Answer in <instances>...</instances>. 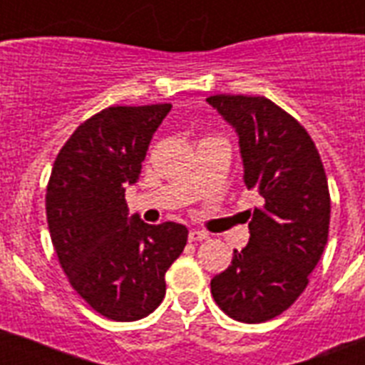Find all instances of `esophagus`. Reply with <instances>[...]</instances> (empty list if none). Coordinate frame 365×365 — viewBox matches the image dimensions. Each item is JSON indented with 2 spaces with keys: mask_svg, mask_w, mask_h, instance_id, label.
<instances>
[{
  "mask_svg": "<svg viewBox=\"0 0 365 365\" xmlns=\"http://www.w3.org/2000/svg\"><path fill=\"white\" fill-rule=\"evenodd\" d=\"M188 240L192 241V243H199V241L208 240V234H206V232H201V230H190Z\"/></svg>",
  "mask_w": 365,
  "mask_h": 365,
  "instance_id": "1",
  "label": "esophagus"
}]
</instances>
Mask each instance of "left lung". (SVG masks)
<instances>
[{
    "label": "left lung",
    "mask_w": 365,
    "mask_h": 365,
    "mask_svg": "<svg viewBox=\"0 0 365 365\" xmlns=\"http://www.w3.org/2000/svg\"><path fill=\"white\" fill-rule=\"evenodd\" d=\"M206 102L240 138L245 186L261 197L248 222L250 240L214 276L212 296L234 320L261 324L298 299L324 254L327 177L305 128L272 100L215 95Z\"/></svg>",
    "instance_id": "8db88e82"
}]
</instances>
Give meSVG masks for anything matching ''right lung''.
Listing matches in <instances>:
<instances>
[{
    "instance_id": "obj_1",
    "label": "right lung",
    "mask_w": 365,
    "mask_h": 365,
    "mask_svg": "<svg viewBox=\"0 0 365 365\" xmlns=\"http://www.w3.org/2000/svg\"><path fill=\"white\" fill-rule=\"evenodd\" d=\"M170 109H104L76 128L54 160L45 195L51 241L74 291L109 320H140L159 307L166 270L188 240L185 225H148L125 202V186L140 177Z\"/></svg>"
}]
</instances>
